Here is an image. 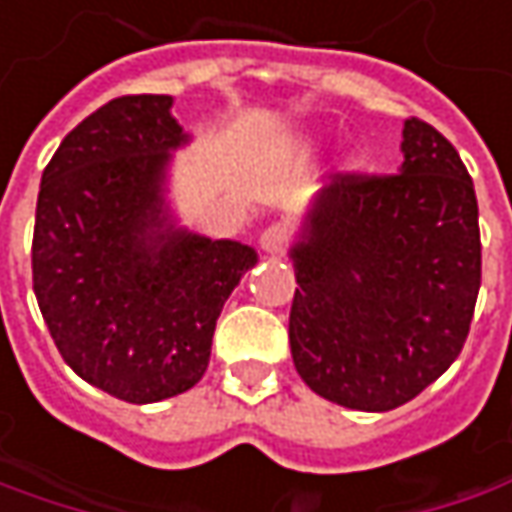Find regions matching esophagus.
<instances>
[{
  "instance_id": "34e87169",
  "label": "esophagus",
  "mask_w": 512,
  "mask_h": 512,
  "mask_svg": "<svg viewBox=\"0 0 512 512\" xmlns=\"http://www.w3.org/2000/svg\"><path fill=\"white\" fill-rule=\"evenodd\" d=\"M286 246H289V229L283 223H272L260 234V249L269 252V255H283Z\"/></svg>"
}]
</instances>
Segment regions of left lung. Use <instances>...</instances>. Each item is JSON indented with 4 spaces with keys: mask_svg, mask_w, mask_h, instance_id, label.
Here are the masks:
<instances>
[{
    "mask_svg": "<svg viewBox=\"0 0 512 512\" xmlns=\"http://www.w3.org/2000/svg\"><path fill=\"white\" fill-rule=\"evenodd\" d=\"M401 151L395 174L338 171L292 249V361L349 410H395L444 375L481 286L476 189L458 151L418 117Z\"/></svg>",
    "mask_w": 512,
    "mask_h": 512,
    "instance_id": "1",
    "label": "left lung"
}]
</instances>
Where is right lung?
Listing matches in <instances>:
<instances>
[{"instance_id":"obj_1","label":"right lung","mask_w":512,"mask_h":512,"mask_svg":"<svg viewBox=\"0 0 512 512\" xmlns=\"http://www.w3.org/2000/svg\"><path fill=\"white\" fill-rule=\"evenodd\" d=\"M166 94L105 102L42 171L34 292L59 355L128 404L191 389L214 323L257 263L237 240L174 229L163 212L168 151L186 143Z\"/></svg>"}]
</instances>
